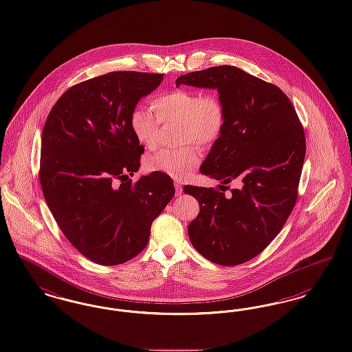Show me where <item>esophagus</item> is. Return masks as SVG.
Segmentation results:
<instances>
[{"mask_svg": "<svg viewBox=\"0 0 352 352\" xmlns=\"http://www.w3.org/2000/svg\"><path fill=\"white\" fill-rule=\"evenodd\" d=\"M174 186H175V195H177V197H179V195L182 194L183 191L182 184L179 182H175L174 183Z\"/></svg>", "mask_w": 352, "mask_h": 352, "instance_id": "34e87169", "label": "esophagus"}]
</instances>
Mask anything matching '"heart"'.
<instances>
[{
	"instance_id": "obj_1",
	"label": "heart",
	"mask_w": 352,
	"mask_h": 352,
	"mask_svg": "<svg viewBox=\"0 0 352 352\" xmlns=\"http://www.w3.org/2000/svg\"><path fill=\"white\" fill-rule=\"evenodd\" d=\"M157 118L146 107H136L129 115L132 136L146 149L158 144L160 123L181 124L179 144L197 142L210 146L219 140L226 129V110L223 100L214 94L178 89L153 100ZM200 162L197 148L187 145L178 151H160L146 158V168L161 171L171 178L182 179Z\"/></svg>"
}]
</instances>
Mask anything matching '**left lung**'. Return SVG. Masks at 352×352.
I'll return each instance as SVG.
<instances>
[{
  "label": "left lung",
  "mask_w": 352,
  "mask_h": 352,
  "mask_svg": "<svg viewBox=\"0 0 352 352\" xmlns=\"http://www.w3.org/2000/svg\"><path fill=\"white\" fill-rule=\"evenodd\" d=\"M175 85L217 90L226 106V129L200 173L221 184L241 182L229 197L212 187H183L200 207L188 237L213 263H245L267 248L295 207L305 158L304 129L278 86L236 67L191 72Z\"/></svg>",
  "instance_id": "obj_1"
}]
</instances>
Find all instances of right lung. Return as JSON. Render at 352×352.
Returning a JSON list of instances; mask_svg holds the SVG:
<instances>
[{"instance_id": "add662e5", "label": "right lung", "mask_w": 352, "mask_h": 352, "mask_svg": "<svg viewBox=\"0 0 352 352\" xmlns=\"http://www.w3.org/2000/svg\"><path fill=\"white\" fill-rule=\"evenodd\" d=\"M162 80L155 73L111 72L74 85L43 128L41 186L47 206L72 245L102 266L140 254L153 220L175 194L161 171L129 179L144 153L129 115Z\"/></svg>"}]
</instances>
